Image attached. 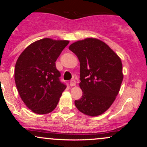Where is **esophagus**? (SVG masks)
Listing matches in <instances>:
<instances>
[{"mask_svg": "<svg viewBox=\"0 0 147 147\" xmlns=\"http://www.w3.org/2000/svg\"><path fill=\"white\" fill-rule=\"evenodd\" d=\"M70 86H75L76 85V81L74 80V79H72V80H71L70 82Z\"/></svg>", "mask_w": 147, "mask_h": 147, "instance_id": "1", "label": "esophagus"}]
</instances>
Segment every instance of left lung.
<instances>
[{
  "instance_id": "1",
  "label": "left lung",
  "mask_w": 147,
  "mask_h": 147,
  "mask_svg": "<svg viewBox=\"0 0 147 147\" xmlns=\"http://www.w3.org/2000/svg\"><path fill=\"white\" fill-rule=\"evenodd\" d=\"M80 62L79 86L82 97L75 101L80 112L98 116L106 112L119 93L123 77L122 63L104 41L95 38L77 41L69 46Z\"/></svg>"
}]
</instances>
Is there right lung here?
<instances>
[{
    "mask_svg": "<svg viewBox=\"0 0 147 147\" xmlns=\"http://www.w3.org/2000/svg\"><path fill=\"white\" fill-rule=\"evenodd\" d=\"M68 43L67 40L42 38L28 45L16 61L14 79L18 92L34 113L54 111L66 88L60 82L55 62Z\"/></svg>",
    "mask_w": 147,
    "mask_h": 147,
    "instance_id": "obj_1",
    "label": "right lung"
}]
</instances>
